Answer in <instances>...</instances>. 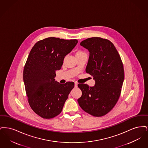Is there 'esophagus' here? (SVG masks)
<instances>
[{
	"mask_svg": "<svg viewBox=\"0 0 148 148\" xmlns=\"http://www.w3.org/2000/svg\"><path fill=\"white\" fill-rule=\"evenodd\" d=\"M74 86H75V88H77V83H75V84H74Z\"/></svg>",
	"mask_w": 148,
	"mask_h": 148,
	"instance_id": "1",
	"label": "esophagus"
}]
</instances>
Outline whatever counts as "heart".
Listing matches in <instances>:
<instances>
[{
  "mask_svg": "<svg viewBox=\"0 0 148 148\" xmlns=\"http://www.w3.org/2000/svg\"><path fill=\"white\" fill-rule=\"evenodd\" d=\"M86 54V53L84 52L83 51H82V50H78L76 53H75V56L77 58L79 56H82L83 55H84Z\"/></svg>",
  "mask_w": 148,
  "mask_h": 148,
  "instance_id": "b5f03b06",
  "label": "heart"
}]
</instances>
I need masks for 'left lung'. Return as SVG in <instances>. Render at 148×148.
Segmentation results:
<instances>
[{
    "mask_svg": "<svg viewBox=\"0 0 148 148\" xmlns=\"http://www.w3.org/2000/svg\"><path fill=\"white\" fill-rule=\"evenodd\" d=\"M80 45L90 52L85 71L93 77L95 84H78L82 95L77 102L85 112L102 116L113 109L119 98L124 79L123 64L114 45L106 39L92 37Z\"/></svg>",
    "mask_w": 148,
    "mask_h": 148,
    "instance_id": "obj_1",
    "label": "left lung"
}]
</instances>
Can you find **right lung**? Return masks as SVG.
<instances>
[{
  "label": "right lung",
  "instance_id": "right-lung-1",
  "mask_svg": "<svg viewBox=\"0 0 148 148\" xmlns=\"http://www.w3.org/2000/svg\"><path fill=\"white\" fill-rule=\"evenodd\" d=\"M77 43V39L49 37L36 42L30 50L23 71L29 104L38 115L51 119L62 112L73 82L60 84L54 79L64 57Z\"/></svg>",
  "mask_w": 148,
  "mask_h": 148
}]
</instances>
